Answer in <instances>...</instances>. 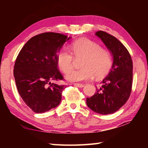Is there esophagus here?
Listing matches in <instances>:
<instances>
[{
	"label": "esophagus",
	"mask_w": 148,
	"mask_h": 148,
	"mask_svg": "<svg viewBox=\"0 0 148 148\" xmlns=\"http://www.w3.org/2000/svg\"><path fill=\"white\" fill-rule=\"evenodd\" d=\"M73 85H74V86H76V87H80V88H81V87H84V86H85V85H84V84H77V83L73 84Z\"/></svg>",
	"instance_id": "34e87169"
}]
</instances>
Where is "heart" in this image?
<instances>
[{
	"instance_id": "obj_1",
	"label": "heart",
	"mask_w": 148,
	"mask_h": 148,
	"mask_svg": "<svg viewBox=\"0 0 148 148\" xmlns=\"http://www.w3.org/2000/svg\"><path fill=\"white\" fill-rule=\"evenodd\" d=\"M71 50L75 58H81L82 69L72 70L74 57L69 50L62 47L57 56V62L60 69L67 72L66 79L70 82H81L91 79L102 78L108 74L112 66L111 54L101 48L99 44L87 38L77 40L72 44Z\"/></svg>"
}]
</instances>
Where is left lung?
<instances>
[{
	"label": "left lung",
	"mask_w": 148,
	"mask_h": 148,
	"mask_svg": "<svg viewBox=\"0 0 148 148\" xmlns=\"http://www.w3.org/2000/svg\"><path fill=\"white\" fill-rule=\"evenodd\" d=\"M99 37L112 53L113 64L97 92L87 98V105L96 113L113 114L129 99L132 90V61L129 52L119 40L106 32L97 31Z\"/></svg>",
	"instance_id": "obj_1"
}]
</instances>
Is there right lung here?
<instances>
[{
  "instance_id": "obj_1",
  "label": "right lung",
  "mask_w": 148,
  "mask_h": 148,
  "mask_svg": "<svg viewBox=\"0 0 148 148\" xmlns=\"http://www.w3.org/2000/svg\"><path fill=\"white\" fill-rule=\"evenodd\" d=\"M70 38L56 32L36 35L24 45L17 57L14 76L17 91L35 113L49 111L61 101L66 87L51 82L64 79L57 67V56Z\"/></svg>"
}]
</instances>
